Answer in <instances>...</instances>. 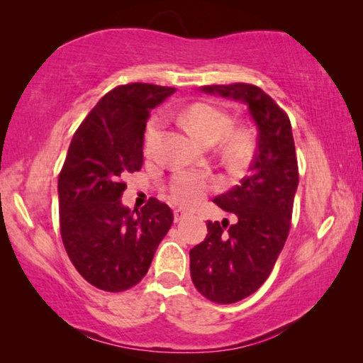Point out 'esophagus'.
<instances>
[{
    "instance_id": "1",
    "label": "esophagus",
    "mask_w": 363,
    "mask_h": 363,
    "mask_svg": "<svg viewBox=\"0 0 363 363\" xmlns=\"http://www.w3.org/2000/svg\"><path fill=\"white\" fill-rule=\"evenodd\" d=\"M190 215V212H187V211H184V209H176L174 211V221L177 223V221H182L184 218H187Z\"/></svg>"
}]
</instances>
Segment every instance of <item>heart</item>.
I'll use <instances>...</instances> for the list:
<instances>
[{
	"label": "heart",
	"mask_w": 363,
	"mask_h": 363,
	"mask_svg": "<svg viewBox=\"0 0 363 363\" xmlns=\"http://www.w3.org/2000/svg\"><path fill=\"white\" fill-rule=\"evenodd\" d=\"M182 125L199 140L212 145L223 138L229 159L243 162L254 148V133L250 126H233V118L225 111L207 103L190 104L181 113ZM162 118L154 117L145 130V152L150 154L160 140ZM218 187V181L211 173L179 169L168 182V195L172 201L182 207H194L201 199Z\"/></svg>",
	"instance_id": "heart-1"
}]
</instances>
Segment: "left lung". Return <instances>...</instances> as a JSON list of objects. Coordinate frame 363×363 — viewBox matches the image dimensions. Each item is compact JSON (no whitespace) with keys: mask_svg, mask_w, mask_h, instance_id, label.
<instances>
[{"mask_svg":"<svg viewBox=\"0 0 363 363\" xmlns=\"http://www.w3.org/2000/svg\"><path fill=\"white\" fill-rule=\"evenodd\" d=\"M206 94L243 101L259 129L257 151L240 186L213 199L237 223L207 221L209 234L190 250L196 290L212 303L233 304L264 284L287 240L298 189V160L289 115L252 84L204 86Z\"/></svg>","mask_w":363,"mask_h":363,"instance_id":"left-lung-1","label":"left lung"}]
</instances>
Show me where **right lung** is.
I'll list each match as a JSON object with an SVG mask.
<instances>
[{"instance_id":"right-lung-1","label":"right lung","mask_w":363,"mask_h":363,"mask_svg":"<svg viewBox=\"0 0 363 363\" xmlns=\"http://www.w3.org/2000/svg\"><path fill=\"white\" fill-rule=\"evenodd\" d=\"M173 87L130 82L106 94L76 129L59 173V225L68 257L89 284L125 291L148 273L173 225L165 203L150 198L129 211L123 176L140 172L143 134L152 107Z\"/></svg>"}]
</instances>
